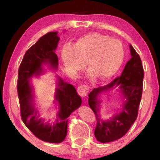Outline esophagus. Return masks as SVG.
Here are the masks:
<instances>
[{
  "mask_svg": "<svg viewBox=\"0 0 160 160\" xmlns=\"http://www.w3.org/2000/svg\"><path fill=\"white\" fill-rule=\"evenodd\" d=\"M88 92H89V89H88V87L87 85H81L80 86H78V93L80 97H86L87 95H88Z\"/></svg>",
  "mask_w": 160,
  "mask_h": 160,
  "instance_id": "34e87169",
  "label": "esophagus"
}]
</instances>
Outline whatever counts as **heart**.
I'll return each mask as SVG.
<instances>
[{
    "mask_svg": "<svg viewBox=\"0 0 160 160\" xmlns=\"http://www.w3.org/2000/svg\"><path fill=\"white\" fill-rule=\"evenodd\" d=\"M124 56L121 42L107 35L90 32L82 35L71 48L66 46L61 51V60L65 67L77 72L86 63L88 70L106 80L113 76L120 68Z\"/></svg>",
    "mask_w": 160,
    "mask_h": 160,
    "instance_id": "obj_1",
    "label": "heart"
}]
</instances>
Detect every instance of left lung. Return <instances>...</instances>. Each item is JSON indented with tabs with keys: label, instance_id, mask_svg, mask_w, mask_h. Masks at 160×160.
Returning a JSON list of instances; mask_svg holds the SVG:
<instances>
[{
	"label": "left lung",
	"instance_id": "1",
	"mask_svg": "<svg viewBox=\"0 0 160 160\" xmlns=\"http://www.w3.org/2000/svg\"><path fill=\"white\" fill-rule=\"evenodd\" d=\"M131 58L127 62L122 73L107 85L94 88L89 94L88 104L97 118L94 135L98 141L109 142L118 140L126 134L136 120L142 94L144 78L141 59L130 45ZM118 87L126 100L122 112L109 120H102L98 114L100 102L97 98L102 91Z\"/></svg>",
	"mask_w": 160,
	"mask_h": 160
}]
</instances>
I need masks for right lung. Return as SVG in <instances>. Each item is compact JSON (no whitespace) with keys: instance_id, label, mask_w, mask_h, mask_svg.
Wrapping results in <instances>:
<instances>
[{"instance_id":"add662e5","label":"right lung","mask_w":160,"mask_h":160,"mask_svg":"<svg viewBox=\"0 0 160 160\" xmlns=\"http://www.w3.org/2000/svg\"><path fill=\"white\" fill-rule=\"evenodd\" d=\"M58 32H48L42 37L26 51L18 70V94L20 106L21 118L28 129L43 141L59 143L67 134L68 118L81 105L82 99L76 90L70 84L58 78L55 99L58 104L59 112L53 124L46 122L39 117V112L33 104V94L29 79L42 72V65L48 63L57 68L58 56L55 50L58 46Z\"/></svg>"}]
</instances>
